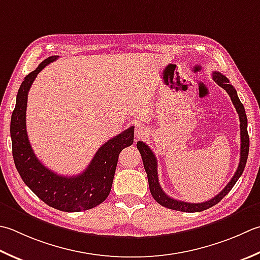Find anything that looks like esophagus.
I'll return each mask as SVG.
<instances>
[{"label": "esophagus", "mask_w": 260, "mask_h": 260, "mask_svg": "<svg viewBox=\"0 0 260 260\" xmlns=\"http://www.w3.org/2000/svg\"><path fill=\"white\" fill-rule=\"evenodd\" d=\"M134 133L136 139H143V137L149 134V131H147L146 127L144 125H142L141 123H135Z\"/></svg>", "instance_id": "34e87169"}]
</instances>
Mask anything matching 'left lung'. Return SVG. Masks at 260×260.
<instances>
[{
  "label": "left lung",
  "mask_w": 260,
  "mask_h": 260,
  "mask_svg": "<svg viewBox=\"0 0 260 260\" xmlns=\"http://www.w3.org/2000/svg\"><path fill=\"white\" fill-rule=\"evenodd\" d=\"M213 80L221 86V88L224 89L228 94L230 95L232 100L233 106L236 107V110L239 115V119H240V137H241V145H240V162H239L238 169L236 171L235 176L232 177V179L229 181V184L224 187L221 192L213 197L212 200L203 202V203H187V202H181L174 200L168 196L166 192L162 190V188L159 184V178H157V162L156 157L153 152L143 142H137V149H139L142 160H143L144 169L147 175V180H149V187L152 196H153L154 200L159 203L160 205L165 206L167 208H170V210H176L180 212H188V213H195V212H202L204 210H207L212 206L216 205L218 202L224 196L228 195V192L230 191L233 186L236 185L239 178L241 177L243 170H245V167L247 164L248 159V153H249V135H248V120H247V115L245 111V107L241 104L240 99L237 94L236 89L229 83V80L225 78L224 75L221 74L220 72H213Z\"/></svg>",
  "instance_id": "left-lung-1"
}]
</instances>
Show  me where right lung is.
I'll use <instances>...</instances> for the list:
<instances>
[{"mask_svg":"<svg viewBox=\"0 0 260 260\" xmlns=\"http://www.w3.org/2000/svg\"><path fill=\"white\" fill-rule=\"evenodd\" d=\"M57 58L58 56H50L43 60L20 85L10 126L12 154L19 175L35 195L56 210L81 212L98 206L108 197L119 153L134 142V127L121 132L99 147L88 168L78 176H59L42 165L35 155L27 135L28 92L40 71Z\"/></svg>","mask_w":260,"mask_h":260,"instance_id":"1","label":"right lung"}]
</instances>
